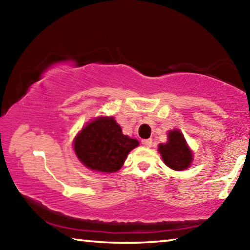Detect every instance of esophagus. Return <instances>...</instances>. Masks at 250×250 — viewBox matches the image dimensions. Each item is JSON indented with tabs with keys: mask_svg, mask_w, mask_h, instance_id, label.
Masks as SVG:
<instances>
[{
	"mask_svg": "<svg viewBox=\"0 0 250 250\" xmlns=\"http://www.w3.org/2000/svg\"><path fill=\"white\" fill-rule=\"evenodd\" d=\"M142 145L146 146H152V139H145V140H142Z\"/></svg>",
	"mask_w": 250,
	"mask_h": 250,
	"instance_id": "1",
	"label": "esophagus"
}]
</instances>
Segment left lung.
Instances as JSON below:
<instances>
[{
    "label": "left lung",
    "mask_w": 250,
    "mask_h": 250,
    "mask_svg": "<svg viewBox=\"0 0 250 250\" xmlns=\"http://www.w3.org/2000/svg\"><path fill=\"white\" fill-rule=\"evenodd\" d=\"M159 152L164 163L175 171H183L191 167L193 152L185 141L180 130H170L167 133V142L159 145Z\"/></svg>",
    "instance_id": "8db88e82"
}]
</instances>
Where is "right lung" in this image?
Listing matches in <instances>:
<instances>
[{"label":"right lung","mask_w":250,"mask_h":250,"mask_svg":"<svg viewBox=\"0 0 250 250\" xmlns=\"http://www.w3.org/2000/svg\"><path fill=\"white\" fill-rule=\"evenodd\" d=\"M139 141L122 133L113 117H98L76 135L75 153L92 171L113 173L120 170L129 152Z\"/></svg>","instance_id":"1"}]
</instances>
